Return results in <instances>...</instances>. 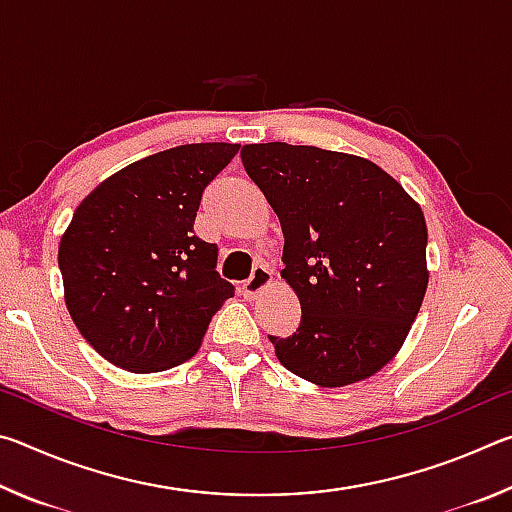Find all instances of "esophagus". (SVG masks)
<instances>
[{"mask_svg":"<svg viewBox=\"0 0 512 512\" xmlns=\"http://www.w3.org/2000/svg\"><path fill=\"white\" fill-rule=\"evenodd\" d=\"M271 282H273V273L268 271L266 266H255L253 275H250L244 282V287H241V293H244V298L250 300V298H255L257 293H262Z\"/></svg>","mask_w":512,"mask_h":512,"instance_id":"1","label":"esophagus"}]
</instances>
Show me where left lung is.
Listing matches in <instances>:
<instances>
[{"label":"left lung","mask_w":512,"mask_h":512,"mask_svg":"<svg viewBox=\"0 0 512 512\" xmlns=\"http://www.w3.org/2000/svg\"><path fill=\"white\" fill-rule=\"evenodd\" d=\"M241 162L282 225V277L300 300L291 336H268L293 375L339 388L375 375L427 291L420 205L375 162L287 142L246 144Z\"/></svg>","instance_id":"8db88e82"}]
</instances>
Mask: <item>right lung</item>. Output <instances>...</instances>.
Instances as JSON below:
<instances>
[{
	"label": "right lung",
	"instance_id": "right-lung-1",
	"mask_svg": "<svg viewBox=\"0 0 512 512\" xmlns=\"http://www.w3.org/2000/svg\"><path fill=\"white\" fill-rule=\"evenodd\" d=\"M239 144H183L128 164L76 207L58 248L65 305L83 339L131 372L192 359L235 287L194 235L205 187Z\"/></svg>",
	"mask_w": 512,
	"mask_h": 512
}]
</instances>
